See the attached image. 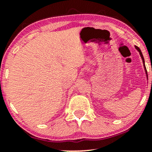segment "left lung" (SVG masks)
Returning <instances> with one entry per match:
<instances>
[{"label": "left lung", "instance_id": "8db88e82", "mask_svg": "<svg viewBox=\"0 0 152 152\" xmlns=\"http://www.w3.org/2000/svg\"><path fill=\"white\" fill-rule=\"evenodd\" d=\"M135 46V48L138 50V52H139V54H140V56L141 58L142 59V62H143V65H144V71H145V73H146V78H148V76H147V71H146V66H145V62H144V56H143V54L142 53V51H141L140 48H139V47H137V46ZM148 79V78H147Z\"/></svg>", "mask_w": 152, "mask_h": 152}]
</instances>
